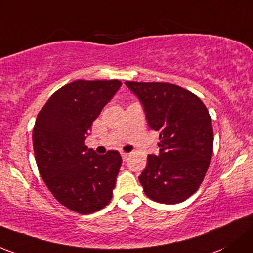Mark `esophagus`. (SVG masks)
Masks as SVG:
<instances>
[{
    "mask_svg": "<svg viewBox=\"0 0 253 253\" xmlns=\"http://www.w3.org/2000/svg\"><path fill=\"white\" fill-rule=\"evenodd\" d=\"M120 154H121V156H122V159H124V160H127V158L129 156V154L125 153V151H120Z\"/></svg>",
    "mask_w": 253,
    "mask_h": 253,
    "instance_id": "34e87169",
    "label": "esophagus"
}]
</instances>
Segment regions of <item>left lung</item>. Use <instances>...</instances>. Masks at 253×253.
<instances>
[{"mask_svg": "<svg viewBox=\"0 0 253 253\" xmlns=\"http://www.w3.org/2000/svg\"><path fill=\"white\" fill-rule=\"evenodd\" d=\"M144 108L149 127L158 131L159 155H148L139 175L145 195L161 204L187 200L199 189L213 151L209 110L194 93L169 82H125Z\"/></svg>", "mask_w": 253, "mask_h": 253, "instance_id": "8db88e82", "label": "left lung"}]
</instances>
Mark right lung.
Here are the masks:
<instances>
[{
    "label": "right lung",
    "mask_w": 253,
    "mask_h": 253,
    "mask_svg": "<svg viewBox=\"0 0 253 253\" xmlns=\"http://www.w3.org/2000/svg\"><path fill=\"white\" fill-rule=\"evenodd\" d=\"M119 80H76L53 93L33 131L35 160L50 193L81 214L110 203L122 164L116 150L98 155L84 144L100 111L121 87Z\"/></svg>",
    "instance_id": "obj_1"
}]
</instances>
